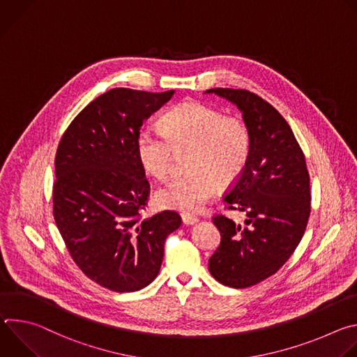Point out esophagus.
Masks as SVG:
<instances>
[{
	"instance_id": "esophagus-1",
	"label": "esophagus",
	"mask_w": 357,
	"mask_h": 357,
	"mask_svg": "<svg viewBox=\"0 0 357 357\" xmlns=\"http://www.w3.org/2000/svg\"><path fill=\"white\" fill-rule=\"evenodd\" d=\"M182 222L183 225L186 226H190V225H195L197 222V218L195 215H190V213H182Z\"/></svg>"
}]
</instances>
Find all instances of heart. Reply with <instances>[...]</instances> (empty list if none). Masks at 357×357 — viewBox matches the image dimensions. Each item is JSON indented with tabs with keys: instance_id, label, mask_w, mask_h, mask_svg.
<instances>
[{
	"instance_id": "heart-1",
	"label": "heart",
	"mask_w": 357,
	"mask_h": 357,
	"mask_svg": "<svg viewBox=\"0 0 357 357\" xmlns=\"http://www.w3.org/2000/svg\"><path fill=\"white\" fill-rule=\"evenodd\" d=\"M161 127L162 131L144 128L137 135V155L145 171L167 179L174 171L175 152L186 149L192 171L157 190L161 208L197 212L215 195L218 183L229 186L243 174L251 135L241 119L200 101H186L162 117Z\"/></svg>"
}]
</instances>
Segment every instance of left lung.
Returning <instances> with one entry per match:
<instances>
[{
    "mask_svg": "<svg viewBox=\"0 0 357 357\" xmlns=\"http://www.w3.org/2000/svg\"><path fill=\"white\" fill-rule=\"evenodd\" d=\"M234 103L251 135L247 165L225 195L227 209L245 213L244 225L216 215L220 245L209 271L220 284L247 288L274 275L291 257L311 213L310 174L285 119L260 96L243 89H211Z\"/></svg>",
    "mask_w": 357,
    "mask_h": 357,
    "instance_id": "left-lung-1",
    "label": "left lung"
}]
</instances>
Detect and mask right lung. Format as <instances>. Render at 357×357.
<instances>
[{
	"label": "right lung",
	"instance_id": "right-lung-1",
	"mask_svg": "<svg viewBox=\"0 0 357 357\" xmlns=\"http://www.w3.org/2000/svg\"><path fill=\"white\" fill-rule=\"evenodd\" d=\"M174 93L112 89L75 117L58 145L56 226L76 266L110 291L154 281L165 240L182 223L174 211L142 219L151 188L135 145L144 121Z\"/></svg>",
	"mask_w": 357,
	"mask_h": 357
}]
</instances>
